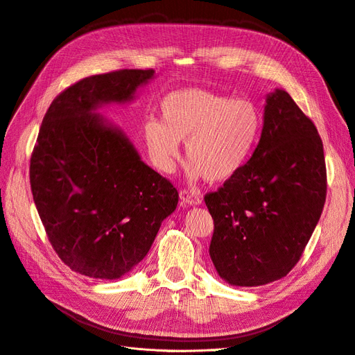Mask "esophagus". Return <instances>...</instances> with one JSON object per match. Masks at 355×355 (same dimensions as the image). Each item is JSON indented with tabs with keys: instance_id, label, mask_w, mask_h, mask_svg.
<instances>
[{
	"instance_id": "obj_1",
	"label": "esophagus",
	"mask_w": 355,
	"mask_h": 355,
	"mask_svg": "<svg viewBox=\"0 0 355 355\" xmlns=\"http://www.w3.org/2000/svg\"><path fill=\"white\" fill-rule=\"evenodd\" d=\"M180 199H181V203L184 205V207H198V205L202 203V199L198 196V194H194L191 191H187V190H181L180 191Z\"/></svg>"
}]
</instances>
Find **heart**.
I'll list each match as a JSON object with an SVG mask.
<instances>
[{"mask_svg":"<svg viewBox=\"0 0 355 355\" xmlns=\"http://www.w3.org/2000/svg\"><path fill=\"white\" fill-rule=\"evenodd\" d=\"M162 122L144 123V140L155 165L174 173L180 141H186L189 178L209 182L233 178L259 140L261 115L252 101L202 88L169 93L161 101Z\"/></svg>","mask_w":355,"mask_h":355,"instance_id":"1","label":"heart"}]
</instances>
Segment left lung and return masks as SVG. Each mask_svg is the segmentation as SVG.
<instances>
[{"label": "left lung", "instance_id": "obj_1", "mask_svg": "<svg viewBox=\"0 0 355 355\" xmlns=\"http://www.w3.org/2000/svg\"><path fill=\"white\" fill-rule=\"evenodd\" d=\"M323 143L292 97L266 98L261 139L246 165L205 196L214 218L209 255L232 286H262L300 261L326 200Z\"/></svg>", "mask_w": 355, "mask_h": 355}]
</instances>
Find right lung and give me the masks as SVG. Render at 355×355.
<instances>
[{
    "mask_svg": "<svg viewBox=\"0 0 355 355\" xmlns=\"http://www.w3.org/2000/svg\"><path fill=\"white\" fill-rule=\"evenodd\" d=\"M153 78V69L84 78L42 119L29 169L33 202L57 255L83 276L118 280L130 272L177 208V189L98 112L131 103Z\"/></svg>",
    "mask_w": 355,
    "mask_h": 355,
    "instance_id": "right-lung-1",
    "label": "right lung"
}]
</instances>
